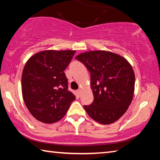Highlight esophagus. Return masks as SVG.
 <instances>
[{
  "instance_id": "1",
  "label": "esophagus",
  "mask_w": 160,
  "mask_h": 160,
  "mask_svg": "<svg viewBox=\"0 0 160 160\" xmlns=\"http://www.w3.org/2000/svg\"><path fill=\"white\" fill-rule=\"evenodd\" d=\"M81 92H82V90H81V89H78V90H77V93L78 94V96H80V94H81Z\"/></svg>"
}]
</instances>
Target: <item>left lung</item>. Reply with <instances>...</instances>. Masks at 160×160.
<instances>
[{
	"mask_svg": "<svg viewBox=\"0 0 160 160\" xmlns=\"http://www.w3.org/2000/svg\"><path fill=\"white\" fill-rule=\"evenodd\" d=\"M75 58L90 72L94 101L84 106L97 122L111 124L128 109L135 90V74L131 65L118 54L107 51H90Z\"/></svg>",
	"mask_w": 160,
	"mask_h": 160,
	"instance_id": "obj_1",
	"label": "left lung"
}]
</instances>
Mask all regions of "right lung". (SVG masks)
<instances>
[{
  "label": "right lung",
  "mask_w": 160,
  "mask_h": 160,
  "mask_svg": "<svg viewBox=\"0 0 160 160\" xmlns=\"http://www.w3.org/2000/svg\"><path fill=\"white\" fill-rule=\"evenodd\" d=\"M76 51L46 50L34 54L22 76L24 102L31 114L44 123L57 122L75 99L68 90L64 70Z\"/></svg>",
  "instance_id": "add662e5"
}]
</instances>
